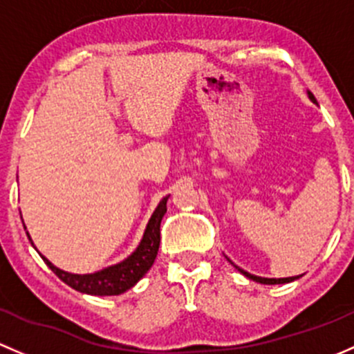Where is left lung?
<instances>
[{
    "instance_id": "8db88e82",
    "label": "left lung",
    "mask_w": 354,
    "mask_h": 354,
    "mask_svg": "<svg viewBox=\"0 0 354 354\" xmlns=\"http://www.w3.org/2000/svg\"><path fill=\"white\" fill-rule=\"evenodd\" d=\"M308 97H310L312 102H315V104H317L315 97H313L312 93H308ZM239 271L242 272V274H245L249 279H254V281L262 283V285H283V283H290V281H295V279L300 278V276H291V278H278V279H276V278H259V276L249 274V272L243 271V269H240V268H239Z\"/></svg>"
}]
</instances>
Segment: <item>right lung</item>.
I'll use <instances>...</instances> for the list:
<instances>
[{
  "instance_id": "right-lung-1",
  "label": "right lung",
  "mask_w": 354,
  "mask_h": 354,
  "mask_svg": "<svg viewBox=\"0 0 354 354\" xmlns=\"http://www.w3.org/2000/svg\"><path fill=\"white\" fill-rule=\"evenodd\" d=\"M167 199H169V196L160 201L158 207H156L150 221H148L143 240H141L138 249L126 261L111 266L107 269H102L98 272H93V274H71V272L61 271L59 268L50 264L46 257H42L44 262L49 266L50 271L61 281L66 283L68 286L75 288L76 291H82V293L88 295H98V297H111V295L124 293V291H127L129 288L136 285L147 274L148 269L153 266V262H155L160 245V223H162L163 214L167 213Z\"/></svg>"
}]
</instances>
